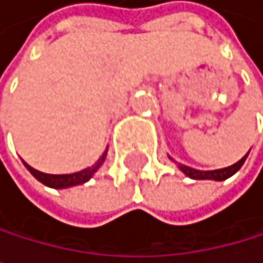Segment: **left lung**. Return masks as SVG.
I'll return each mask as SVG.
<instances>
[{
    "instance_id": "obj_1",
    "label": "left lung",
    "mask_w": 263,
    "mask_h": 263,
    "mask_svg": "<svg viewBox=\"0 0 263 263\" xmlns=\"http://www.w3.org/2000/svg\"><path fill=\"white\" fill-rule=\"evenodd\" d=\"M249 155V153H247ZM247 155L239 160L237 163H234L232 166H227V168H221V170H212V171H201V170H194V168H189V166L184 164H179V170L187 175L189 178L193 179H216V181H224L229 176H232L234 173H237L240 170V166L244 164Z\"/></svg>"
}]
</instances>
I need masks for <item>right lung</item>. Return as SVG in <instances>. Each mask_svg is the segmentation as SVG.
Instances as JSON below:
<instances>
[{
  "instance_id": "1",
  "label": "right lung",
  "mask_w": 263,
  "mask_h": 263,
  "mask_svg": "<svg viewBox=\"0 0 263 263\" xmlns=\"http://www.w3.org/2000/svg\"><path fill=\"white\" fill-rule=\"evenodd\" d=\"M105 156H107V152L103 153L99 158V161L95 163L93 166H90V168L82 170V171H79V173H72V175H46V173H41L37 170L31 168V166L26 164V163H24V166L29 170V173H31L34 178H36L37 181H41L42 184H46L49 187L62 189V187H70V186H77V184L87 183V181L93 176V173L100 168V164L105 161Z\"/></svg>"
}]
</instances>
